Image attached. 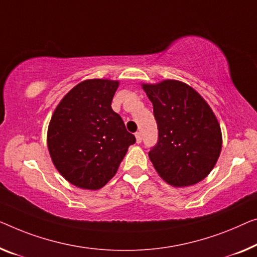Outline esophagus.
Returning <instances> with one entry per match:
<instances>
[{"label":"esophagus","instance_id":"esophagus-1","mask_svg":"<svg viewBox=\"0 0 257 257\" xmlns=\"http://www.w3.org/2000/svg\"><path fill=\"white\" fill-rule=\"evenodd\" d=\"M135 137H136V142L140 144L141 142H142V135H141V133H136V134H135Z\"/></svg>","mask_w":257,"mask_h":257}]
</instances>
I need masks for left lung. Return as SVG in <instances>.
Here are the masks:
<instances>
[{
	"label": "left lung",
	"instance_id": "1",
	"mask_svg": "<svg viewBox=\"0 0 257 257\" xmlns=\"http://www.w3.org/2000/svg\"><path fill=\"white\" fill-rule=\"evenodd\" d=\"M142 87L152 102L158 125V143L149 152L153 167L168 185H196L212 171L223 144L211 107L180 80L165 79Z\"/></svg>",
	"mask_w": 257,
	"mask_h": 257
}]
</instances>
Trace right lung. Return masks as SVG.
<instances>
[{
  "mask_svg": "<svg viewBox=\"0 0 257 257\" xmlns=\"http://www.w3.org/2000/svg\"><path fill=\"white\" fill-rule=\"evenodd\" d=\"M117 87L118 80H83L64 95L52 115L47 132L52 162L78 188H102L136 142L110 106Z\"/></svg>",
  "mask_w": 257,
  "mask_h": 257,
  "instance_id": "1",
  "label": "right lung"
}]
</instances>
